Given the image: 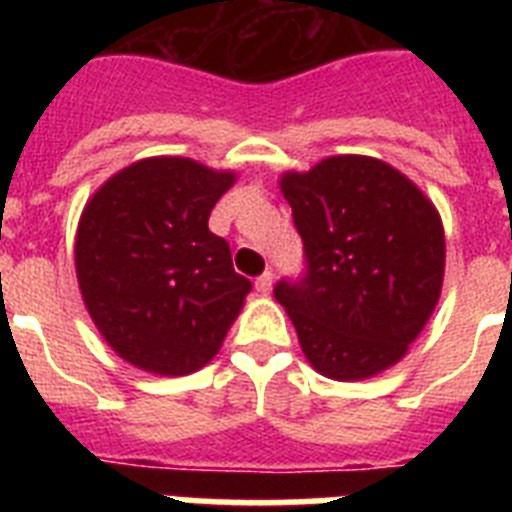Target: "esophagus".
<instances>
[{
    "label": "esophagus",
    "mask_w": 512,
    "mask_h": 512,
    "mask_svg": "<svg viewBox=\"0 0 512 512\" xmlns=\"http://www.w3.org/2000/svg\"><path fill=\"white\" fill-rule=\"evenodd\" d=\"M271 284H274V274H271V271H264V274L256 277V289H259L261 295H269Z\"/></svg>",
    "instance_id": "esophagus-1"
}]
</instances>
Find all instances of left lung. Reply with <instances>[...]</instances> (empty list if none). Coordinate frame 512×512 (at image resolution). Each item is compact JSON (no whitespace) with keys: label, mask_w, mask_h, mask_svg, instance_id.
<instances>
[{"label":"left lung","mask_w":512,"mask_h":512,"mask_svg":"<svg viewBox=\"0 0 512 512\" xmlns=\"http://www.w3.org/2000/svg\"><path fill=\"white\" fill-rule=\"evenodd\" d=\"M305 246L300 279L274 297L320 374L366 379L405 356L441 295L446 241L433 202L379 158L333 156L284 174Z\"/></svg>","instance_id":"obj_1"}]
</instances>
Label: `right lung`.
I'll return each instance as SVG.
<instances>
[{
    "label": "right lung",
    "mask_w": 512,
    "mask_h": 512,
    "mask_svg": "<svg viewBox=\"0 0 512 512\" xmlns=\"http://www.w3.org/2000/svg\"><path fill=\"white\" fill-rule=\"evenodd\" d=\"M235 182L189 158H143L94 194L76 233L81 297L104 341L146 372L182 377L220 351L251 282L207 228Z\"/></svg>",
    "instance_id": "obj_1"
}]
</instances>
